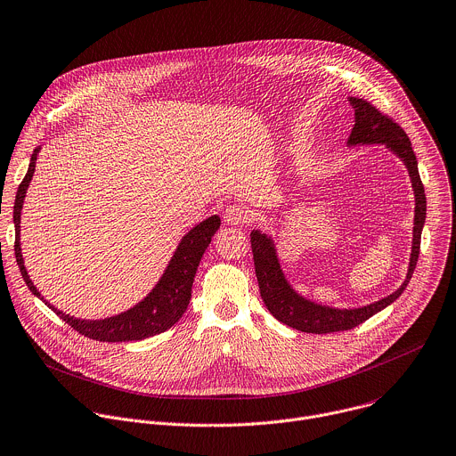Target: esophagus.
<instances>
[{
    "mask_svg": "<svg viewBox=\"0 0 456 456\" xmlns=\"http://www.w3.org/2000/svg\"><path fill=\"white\" fill-rule=\"evenodd\" d=\"M250 220H252L250 211L241 206H229L224 211V222L227 225H243V224H248Z\"/></svg>",
    "mask_w": 456,
    "mask_h": 456,
    "instance_id": "34e87169",
    "label": "esophagus"
}]
</instances>
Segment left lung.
Listing matches in <instances>:
<instances>
[{"instance_id": "left-lung-1", "label": "left lung", "mask_w": 456, "mask_h": 456, "mask_svg": "<svg viewBox=\"0 0 456 456\" xmlns=\"http://www.w3.org/2000/svg\"><path fill=\"white\" fill-rule=\"evenodd\" d=\"M349 103L354 109V126L347 139V146L385 144L392 154H395L403 161V165L408 170L413 199H415L413 238H411L408 272H406V279L395 291L372 302V305L360 306V308H333V306L317 305V302L302 297L286 279L282 266L279 263L275 241L272 240V236L254 229L250 232V241H252L256 277L259 282V291H261L265 306L279 322L293 330H298L302 333L322 335V333L347 331L360 326L372 315L390 306L392 302L404 291L419 259L420 234L426 220V195H424V186L420 183L417 158L413 154L411 142L406 132L395 121L381 114L367 100L351 96Z\"/></svg>"}]
</instances>
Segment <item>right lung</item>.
<instances>
[{"label": "right lung", "instance_id": "right-lung-1", "mask_svg": "<svg viewBox=\"0 0 456 456\" xmlns=\"http://www.w3.org/2000/svg\"><path fill=\"white\" fill-rule=\"evenodd\" d=\"M41 151V146L34 150V154L30 158L28 172L20 184L18 195H16V204H14V227H16V259L21 270V275L30 288V291L39 297L45 305L59 315L66 324H69L75 331L80 335L98 340V342H132V340H142L148 337H154L159 333H165L170 330L174 324L179 322V319L184 315L188 310L190 298H191V286L193 279L199 268V263L206 252V248L211 243V238L216 234L220 229V216L213 215L200 224H197L193 229H190L181 243L177 245L168 266L165 268L161 279L158 284L146 293L144 298H141L135 306L128 308L123 314H118L109 319H100V321H86V319H75L71 315H66L64 312L57 310L53 305L41 295V291L36 288L32 282L23 252H21V211H23V202L27 197V190L32 183L34 172H36V161Z\"/></svg>", "mask_w": 456, "mask_h": 456}]
</instances>
